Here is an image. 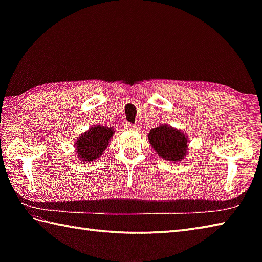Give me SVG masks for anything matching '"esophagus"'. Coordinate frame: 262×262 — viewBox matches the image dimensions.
I'll list each match as a JSON object with an SVG mask.
<instances>
[{"label": "esophagus", "mask_w": 262, "mask_h": 262, "mask_svg": "<svg viewBox=\"0 0 262 262\" xmlns=\"http://www.w3.org/2000/svg\"><path fill=\"white\" fill-rule=\"evenodd\" d=\"M124 126H125V129H127V130H135L136 129V126L133 124H129V122H126Z\"/></svg>", "instance_id": "1"}]
</instances>
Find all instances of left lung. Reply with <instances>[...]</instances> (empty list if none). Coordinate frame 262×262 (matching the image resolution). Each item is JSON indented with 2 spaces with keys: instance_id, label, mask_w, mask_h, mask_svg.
<instances>
[{
  "instance_id": "obj_1",
  "label": "left lung",
  "mask_w": 262,
  "mask_h": 262,
  "mask_svg": "<svg viewBox=\"0 0 262 262\" xmlns=\"http://www.w3.org/2000/svg\"><path fill=\"white\" fill-rule=\"evenodd\" d=\"M148 141L154 151L168 161H181L188 151V138L181 130L169 125H161L148 133Z\"/></svg>"
}]
</instances>
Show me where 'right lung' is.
I'll return each mask as SVG.
<instances>
[{"label": "right lung", "instance_id": "add662e5", "mask_svg": "<svg viewBox=\"0 0 262 262\" xmlns=\"http://www.w3.org/2000/svg\"><path fill=\"white\" fill-rule=\"evenodd\" d=\"M114 134L113 127L94 126L81 134L75 142L76 157L83 162H91L100 158L108 147Z\"/></svg>", "mask_w": 262, "mask_h": 262}]
</instances>
